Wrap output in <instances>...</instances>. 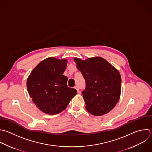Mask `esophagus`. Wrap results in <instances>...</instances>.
<instances>
[{
	"label": "esophagus",
	"mask_w": 152,
	"mask_h": 152,
	"mask_svg": "<svg viewBox=\"0 0 152 152\" xmlns=\"http://www.w3.org/2000/svg\"><path fill=\"white\" fill-rule=\"evenodd\" d=\"M75 88L77 90V92H78V93H80V90H79V88H78V87L77 86H75Z\"/></svg>",
	"instance_id": "34e87169"
}]
</instances>
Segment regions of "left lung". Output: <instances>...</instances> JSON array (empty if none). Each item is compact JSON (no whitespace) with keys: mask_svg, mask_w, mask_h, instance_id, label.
<instances>
[{"mask_svg":"<svg viewBox=\"0 0 152 152\" xmlns=\"http://www.w3.org/2000/svg\"><path fill=\"white\" fill-rule=\"evenodd\" d=\"M74 61L86 81L82 94L86 110L94 116L107 113L120 98L121 77L118 70L99 56L84 61L75 58Z\"/></svg>","mask_w":152,"mask_h":152,"instance_id":"left-lung-1","label":"left lung"}]
</instances>
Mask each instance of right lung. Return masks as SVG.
Instances as JSON below:
<instances>
[{"instance_id": "1", "label": "right lung", "mask_w": 152, "mask_h": 152, "mask_svg": "<svg viewBox=\"0 0 152 152\" xmlns=\"http://www.w3.org/2000/svg\"><path fill=\"white\" fill-rule=\"evenodd\" d=\"M66 59L49 57L40 62L31 71L27 81L30 97L37 107L48 115H56L65 110L77 93L67 86Z\"/></svg>"}]
</instances>
